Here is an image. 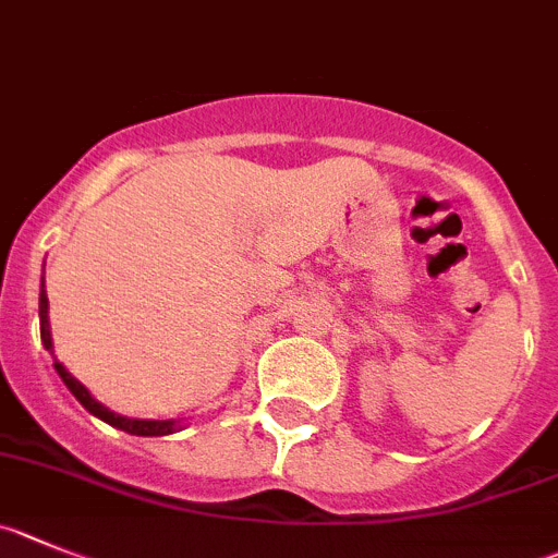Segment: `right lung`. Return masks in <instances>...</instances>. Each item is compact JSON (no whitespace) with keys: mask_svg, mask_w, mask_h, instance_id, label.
<instances>
[{"mask_svg":"<svg viewBox=\"0 0 558 558\" xmlns=\"http://www.w3.org/2000/svg\"><path fill=\"white\" fill-rule=\"evenodd\" d=\"M38 316H40V341H44L46 352H51L54 355V341H51V327H49V296H46V283L40 280V303H38ZM54 372L60 374V379L65 383V388L71 390L76 397V402L82 404V408L87 410V413H93L96 418L107 421L109 426H114V429H123L129 432V435H137V437H161V435H173V432L181 429V421L175 418H168V421H154V418H126V415H118L112 413L109 408H104L98 399H93L90 390L85 388V385L80 383V379L74 377V374L68 372L65 366H62L60 361L54 357Z\"/></svg>","mask_w":558,"mask_h":558,"instance_id":"right-lung-1","label":"right lung"}]
</instances>
